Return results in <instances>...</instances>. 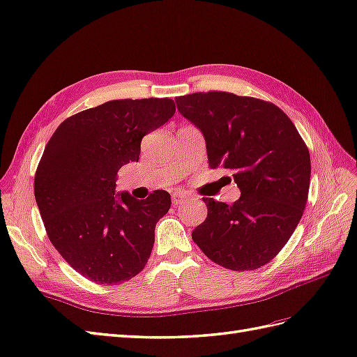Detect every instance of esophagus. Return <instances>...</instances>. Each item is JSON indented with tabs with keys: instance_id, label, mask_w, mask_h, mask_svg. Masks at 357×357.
Masks as SVG:
<instances>
[{
	"instance_id": "esophagus-1",
	"label": "esophagus",
	"mask_w": 357,
	"mask_h": 357,
	"mask_svg": "<svg viewBox=\"0 0 357 357\" xmlns=\"http://www.w3.org/2000/svg\"><path fill=\"white\" fill-rule=\"evenodd\" d=\"M187 199V195L185 193H182V192H175L173 193V196H172V202H173V205H179V204H182Z\"/></svg>"
}]
</instances>
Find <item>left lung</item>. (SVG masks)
Here are the masks:
<instances>
[{"label": "left lung", "mask_w": 357, "mask_h": 357, "mask_svg": "<svg viewBox=\"0 0 357 357\" xmlns=\"http://www.w3.org/2000/svg\"><path fill=\"white\" fill-rule=\"evenodd\" d=\"M178 111L202 132L211 169L233 172V205L204 197L205 222L193 242L214 263L252 271L291 238L307 202L310 155L295 124L269 102L222 91L176 98Z\"/></svg>", "instance_id": "left-lung-1"}]
</instances>
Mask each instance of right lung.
<instances>
[{
    "instance_id": "1",
    "label": "right lung",
    "mask_w": 357,
    "mask_h": 357,
    "mask_svg": "<svg viewBox=\"0 0 357 357\" xmlns=\"http://www.w3.org/2000/svg\"><path fill=\"white\" fill-rule=\"evenodd\" d=\"M172 98L111 100L71 115L50 138L35 197L50 242L76 272L119 284L143 271L170 195H115L117 172L138 161L141 139L173 117Z\"/></svg>"
}]
</instances>
